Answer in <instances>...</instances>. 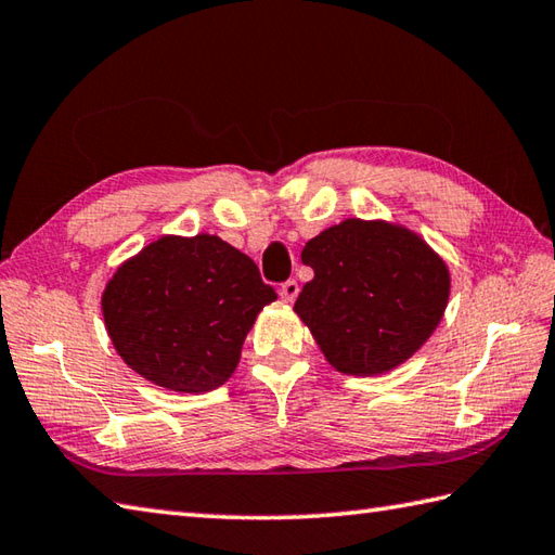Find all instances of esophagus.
I'll list each match as a JSON object with an SVG mask.
<instances>
[{
    "instance_id": "34e87169",
    "label": "esophagus",
    "mask_w": 555,
    "mask_h": 555,
    "mask_svg": "<svg viewBox=\"0 0 555 555\" xmlns=\"http://www.w3.org/2000/svg\"><path fill=\"white\" fill-rule=\"evenodd\" d=\"M297 294H299V282L297 280H287V282H282V285H280V297L285 301H294V299H297Z\"/></svg>"
}]
</instances>
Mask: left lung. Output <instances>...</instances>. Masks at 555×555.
Here are the masks:
<instances>
[{
  "label": "left lung",
  "instance_id": "1",
  "mask_svg": "<svg viewBox=\"0 0 555 555\" xmlns=\"http://www.w3.org/2000/svg\"><path fill=\"white\" fill-rule=\"evenodd\" d=\"M313 280L294 311L331 364L352 376L390 371L420 349L446 311V263L414 232L345 220L301 251Z\"/></svg>",
  "mask_w": 555,
  "mask_h": 555
}]
</instances>
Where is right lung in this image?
Wrapping results in <instances>:
<instances>
[{
  "instance_id": "obj_1",
  "label": "right lung",
  "mask_w": 555,
  "mask_h": 555,
  "mask_svg": "<svg viewBox=\"0 0 555 555\" xmlns=\"http://www.w3.org/2000/svg\"><path fill=\"white\" fill-rule=\"evenodd\" d=\"M275 299L251 258L220 236H163L107 282L103 315L135 373L177 392H208L232 376L258 311Z\"/></svg>"
}]
</instances>
